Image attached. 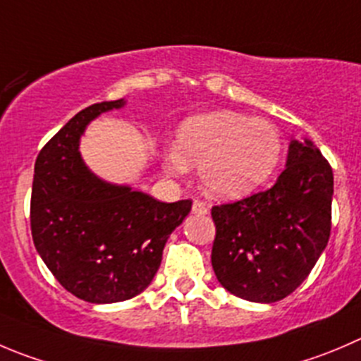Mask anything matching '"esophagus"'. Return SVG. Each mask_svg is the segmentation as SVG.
I'll return each instance as SVG.
<instances>
[{
  "mask_svg": "<svg viewBox=\"0 0 361 361\" xmlns=\"http://www.w3.org/2000/svg\"><path fill=\"white\" fill-rule=\"evenodd\" d=\"M191 209H193L195 214H207V212H209L207 205H205L204 202H198V200L193 202V207H191Z\"/></svg>",
  "mask_w": 361,
  "mask_h": 361,
  "instance_id": "esophagus-1",
  "label": "esophagus"
}]
</instances>
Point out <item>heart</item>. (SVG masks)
<instances>
[{
	"label": "heart",
	"mask_w": 361,
	"mask_h": 361,
	"mask_svg": "<svg viewBox=\"0 0 361 361\" xmlns=\"http://www.w3.org/2000/svg\"><path fill=\"white\" fill-rule=\"evenodd\" d=\"M280 131L271 122L235 111L193 116L178 129L177 145L164 152L173 175L198 164L200 186L211 197L239 198L262 186L281 159Z\"/></svg>",
	"instance_id": "heart-1"
}]
</instances>
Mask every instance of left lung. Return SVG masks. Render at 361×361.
<instances>
[{
  "mask_svg": "<svg viewBox=\"0 0 361 361\" xmlns=\"http://www.w3.org/2000/svg\"><path fill=\"white\" fill-rule=\"evenodd\" d=\"M333 170L312 142H290L276 184L232 204L214 205L211 262L228 293L274 303L314 269L331 232Z\"/></svg>",
  "mask_w": 361,
  "mask_h": 361,
  "instance_id": "8db88e82",
  "label": "left lung"
}]
</instances>
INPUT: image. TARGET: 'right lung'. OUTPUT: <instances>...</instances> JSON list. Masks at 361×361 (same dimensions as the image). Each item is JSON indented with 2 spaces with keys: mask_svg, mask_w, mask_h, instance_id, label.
Returning <instances> with one entry per match:
<instances>
[{
  "mask_svg": "<svg viewBox=\"0 0 361 361\" xmlns=\"http://www.w3.org/2000/svg\"><path fill=\"white\" fill-rule=\"evenodd\" d=\"M122 106L120 99L81 109L35 161L33 243L60 286L88 303H116L145 290L168 235L191 211V200L164 204L104 183L85 166L78 149L87 123Z\"/></svg>",
  "mask_w": 361,
  "mask_h": 361,
  "instance_id": "obj_1",
  "label": "right lung"
}]
</instances>
